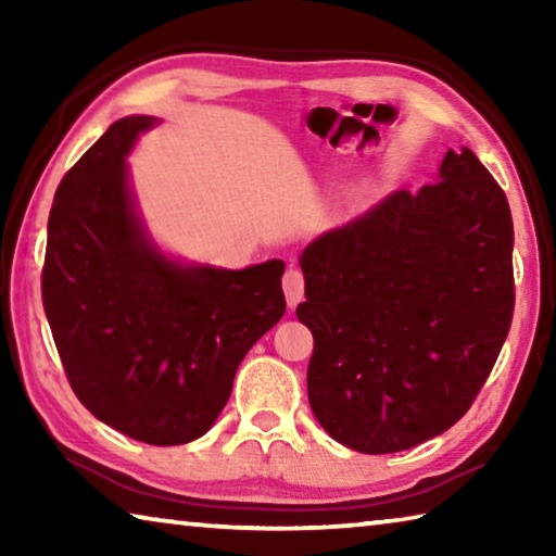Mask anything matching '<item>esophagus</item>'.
<instances>
[{"mask_svg": "<svg viewBox=\"0 0 556 556\" xmlns=\"http://www.w3.org/2000/svg\"><path fill=\"white\" fill-rule=\"evenodd\" d=\"M281 285H285V296L289 306H296L299 301L304 299V275H301L299 269H287Z\"/></svg>", "mask_w": 556, "mask_h": 556, "instance_id": "obj_1", "label": "esophagus"}]
</instances>
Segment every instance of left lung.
I'll use <instances>...</instances> for the list:
<instances>
[{
    "mask_svg": "<svg viewBox=\"0 0 556 556\" xmlns=\"http://www.w3.org/2000/svg\"><path fill=\"white\" fill-rule=\"evenodd\" d=\"M513 215L468 147L301 252L308 404L361 454L444 434L491 375L515 308Z\"/></svg>",
    "mask_w": 556,
    "mask_h": 556,
    "instance_id": "obj_1",
    "label": "left lung"
}]
</instances>
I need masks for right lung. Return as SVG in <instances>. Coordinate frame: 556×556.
Segmentation results:
<instances>
[{"instance_id":"add662e5","label":"right lung","mask_w":556,"mask_h":556,"mask_svg":"<svg viewBox=\"0 0 556 556\" xmlns=\"http://www.w3.org/2000/svg\"><path fill=\"white\" fill-rule=\"evenodd\" d=\"M156 122L117 119L63 176L41 296L75 397L125 437L178 446L213 427L242 357L285 316V262L223 269L156 248L127 168Z\"/></svg>"}]
</instances>
